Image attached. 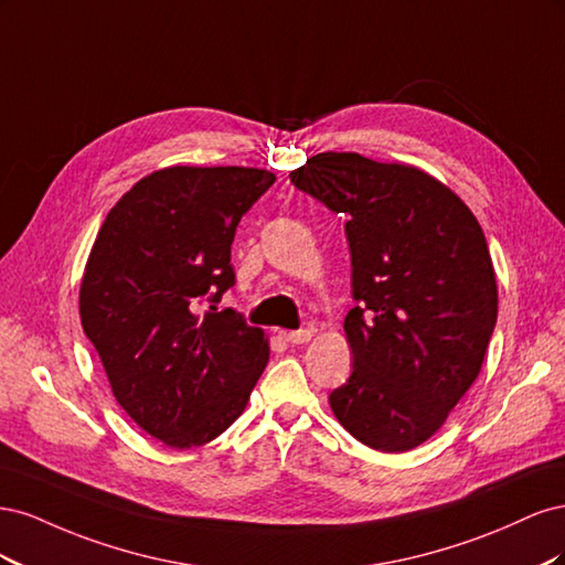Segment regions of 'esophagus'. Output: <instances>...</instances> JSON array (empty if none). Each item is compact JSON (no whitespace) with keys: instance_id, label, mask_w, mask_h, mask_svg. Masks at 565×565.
I'll use <instances>...</instances> for the list:
<instances>
[{"instance_id":"obj_1","label":"esophagus","mask_w":565,"mask_h":565,"mask_svg":"<svg viewBox=\"0 0 565 565\" xmlns=\"http://www.w3.org/2000/svg\"><path fill=\"white\" fill-rule=\"evenodd\" d=\"M285 341H289V344H309L313 332L311 330H295V332H282Z\"/></svg>"}]
</instances>
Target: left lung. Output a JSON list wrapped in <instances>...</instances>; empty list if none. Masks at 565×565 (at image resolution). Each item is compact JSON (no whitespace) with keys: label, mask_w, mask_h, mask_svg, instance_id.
Instances as JSON below:
<instances>
[{"label":"left lung","mask_w":565,"mask_h":565,"mask_svg":"<svg viewBox=\"0 0 565 565\" xmlns=\"http://www.w3.org/2000/svg\"><path fill=\"white\" fill-rule=\"evenodd\" d=\"M289 179L349 216L353 372L330 393L332 413L372 450H413L483 367L498 320L483 228L446 183L405 162L328 150Z\"/></svg>","instance_id":"left-lung-1"}]
</instances>
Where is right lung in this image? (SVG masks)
<instances>
[{
    "label": "right lung",
    "mask_w": 565,
    "mask_h": 565,
    "mask_svg": "<svg viewBox=\"0 0 565 565\" xmlns=\"http://www.w3.org/2000/svg\"><path fill=\"white\" fill-rule=\"evenodd\" d=\"M276 181L256 167H164L136 181L100 224L79 318L119 407L167 448L188 450L243 415L268 363V334L235 311L200 313L233 285L231 243Z\"/></svg>",
    "instance_id": "obj_1"
}]
</instances>
